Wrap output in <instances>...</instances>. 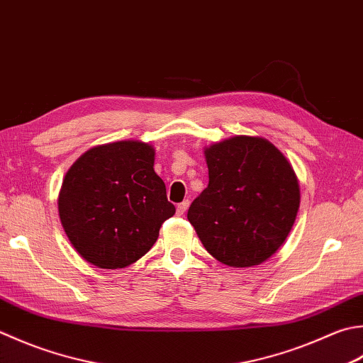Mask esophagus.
<instances>
[{
	"instance_id": "esophagus-1",
	"label": "esophagus",
	"mask_w": 363,
	"mask_h": 363,
	"mask_svg": "<svg viewBox=\"0 0 363 363\" xmlns=\"http://www.w3.org/2000/svg\"><path fill=\"white\" fill-rule=\"evenodd\" d=\"M189 200H186V201H182V203H179L177 204V208H176V212H177V216H182L184 212L187 211V208H189Z\"/></svg>"
}]
</instances>
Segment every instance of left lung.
<instances>
[{"label": "left lung", "mask_w": 363, "mask_h": 363, "mask_svg": "<svg viewBox=\"0 0 363 363\" xmlns=\"http://www.w3.org/2000/svg\"><path fill=\"white\" fill-rule=\"evenodd\" d=\"M209 184L187 218L212 257L233 267L271 258L299 211L294 169L264 138L233 137L204 151Z\"/></svg>", "instance_id": "8db88e82"}]
</instances>
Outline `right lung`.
I'll return each instance as SVG.
<instances>
[{
  "mask_svg": "<svg viewBox=\"0 0 363 363\" xmlns=\"http://www.w3.org/2000/svg\"><path fill=\"white\" fill-rule=\"evenodd\" d=\"M58 208L70 244L101 269L138 261L176 212L154 172V149L132 140L84 152L64 177Z\"/></svg>",
  "mask_w": 363,
  "mask_h": 363,
  "instance_id": "1",
  "label": "right lung"
}]
</instances>
